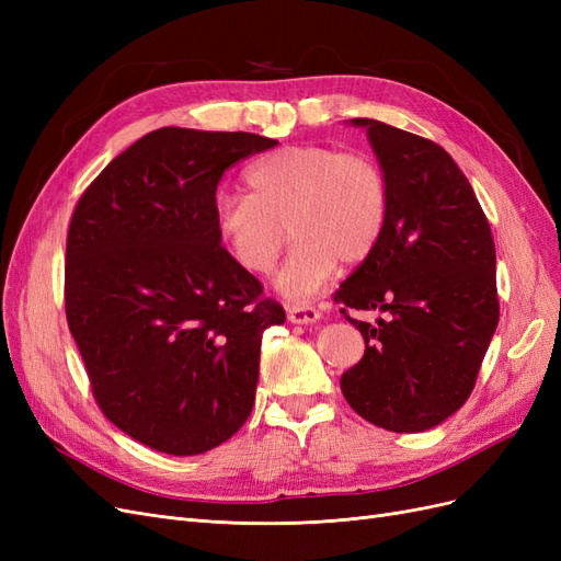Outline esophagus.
Returning <instances> with one entry per match:
<instances>
[{
	"label": "esophagus",
	"mask_w": 561,
	"mask_h": 561,
	"mask_svg": "<svg viewBox=\"0 0 561 561\" xmlns=\"http://www.w3.org/2000/svg\"><path fill=\"white\" fill-rule=\"evenodd\" d=\"M320 313L313 307H287V320L293 325H309V322H316Z\"/></svg>",
	"instance_id": "obj_1"
}]
</instances>
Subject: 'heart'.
Segmentation results:
<instances>
[{"label": "heart", "instance_id": "b5f03b06", "mask_svg": "<svg viewBox=\"0 0 561 561\" xmlns=\"http://www.w3.org/2000/svg\"><path fill=\"white\" fill-rule=\"evenodd\" d=\"M248 190L215 196V229L236 264L266 274L287 241L295 248L276 271V290L301 301L336 271L363 264L377 250L390 208L381 165L360 151L293 145L254 161Z\"/></svg>", "mask_w": 561, "mask_h": 561}]
</instances>
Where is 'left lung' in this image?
<instances>
[{
	"label": "left lung",
	"instance_id": "8db88e82",
	"mask_svg": "<svg viewBox=\"0 0 561 561\" xmlns=\"http://www.w3.org/2000/svg\"><path fill=\"white\" fill-rule=\"evenodd\" d=\"M388 180L377 250L339 285L334 301L386 311L377 325L348 318L365 355L342 375L346 402L393 433L439 426L472 393L499 325L496 248L468 178L447 151L377 118H351Z\"/></svg>",
	"mask_w": 561,
	"mask_h": 561
}]
</instances>
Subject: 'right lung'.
I'll list each match as a JSON object with an SVG mask.
<instances>
[{
	"mask_svg": "<svg viewBox=\"0 0 561 561\" xmlns=\"http://www.w3.org/2000/svg\"><path fill=\"white\" fill-rule=\"evenodd\" d=\"M276 145L254 133L151 130L75 208L67 325L100 410L157 451H210L252 412L262 332L285 311L222 248L213 208L227 168Z\"/></svg>",
	"mask_w": 561,
	"mask_h": 561,
	"instance_id": "1",
	"label": "right lung"
}]
</instances>
